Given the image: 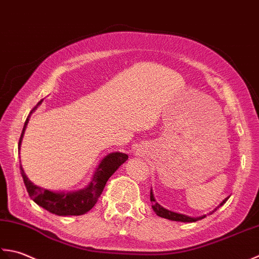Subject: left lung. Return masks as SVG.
Listing matches in <instances>:
<instances>
[{
	"label": "left lung",
	"mask_w": 259,
	"mask_h": 259,
	"mask_svg": "<svg viewBox=\"0 0 259 259\" xmlns=\"http://www.w3.org/2000/svg\"><path fill=\"white\" fill-rule=\"evenodd\" d=\"M227 200H228V198H226L223 202L220 203V205H223ZM151 201L153 202V205H152V208H153V210H154V212L159 215V217H162V218H165V219H168V220H173V221H181V223H194V221H198V220H200V219H202V218H204L205 215H203V217H199V218H191V217H188V215H184V214H181V213H177V212H172V211H170V210H167V209H165V208H163L162 205H160L159 203H157L156 201H155V199H154V197H153V193H152V191H151ZM219 205V207H220ZM218 207V208H219ZM218 208H215L212 212L211 213H213L215 210H217Z\"/></svg>",
	"instance_id": "obj_1"
}]
</instances>
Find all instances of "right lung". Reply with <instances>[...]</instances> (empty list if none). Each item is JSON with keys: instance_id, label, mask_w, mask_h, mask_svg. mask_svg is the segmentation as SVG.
<instances>
[{"instance_id": "add662e5", "label": "right lung", "mask_w": 259, "mask_h": 259, "mask_svg": "<svg viewBox=\"0 0 259 259\" xmlns=\"http://www.w3.org/2000/svg\"><path fill=\"white\" fill-rule=\"evenodd\" d=\"M40 103L41 100L39 104ZM34 109L35 107L32 110ZM28 122L29 116L28 118L25 119L22 133H21L20 136L19 147L21 144V141H22ZM127 159L128 155L124 154V153H110L109 155L104 157L103 161L100 162L97 170L95 171L91 184H89L86 189L72 193H56L49 191V190L36 187L35 184L31 182L29 180V178L25 176L21 163L20 171L21 176L23 178L26 191H28L30 198L32 199L36 204L57 215H80L88 212V211L96 204L97 200L100 197V194H102L105 188V184H106L108 179L112 177V174Z\"/></svg>"}]
</instances>
